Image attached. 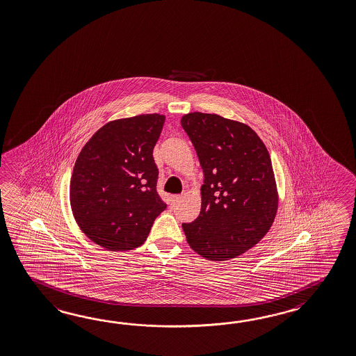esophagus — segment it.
<instances>
[{"instance_id": "obj_1", "label": "esophagus", "mask_w": 356, "mask_h": 356, "mask_svg": "<svg viewBox=\"0 0 356 356\" xmlns=\"http://www.w3.org/2000/svg\"><path fill=\"white\" fill-rule=\"evenodd\" d=\"M181 199H182V196H179V195H173V196H170V205L177 204V202H178Z\"/></svg>"}]
</instances>
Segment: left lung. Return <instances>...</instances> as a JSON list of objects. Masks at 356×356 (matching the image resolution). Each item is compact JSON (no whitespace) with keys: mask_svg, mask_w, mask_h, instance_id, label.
Returning a JSON list of instances; mask_svg holds the SVG:
<instances>
[{"mask_svg":"<svg viewBox=\"0 0 356 356\" xmlns=\"http://www.w3.org/2000/svg\"><path fill=\"white\" fill-rule=\"evenodd\" d=\"M181 124L205 177L200 215L182 224L187 242L213 261L238 257L264 237L277 214L269 152L248 125L223 116L190 113Z\"/></svg>","mask_w":356,"mask_h":356,"instance_id":"left-lung-1","label":"left lung"}]
</instances>
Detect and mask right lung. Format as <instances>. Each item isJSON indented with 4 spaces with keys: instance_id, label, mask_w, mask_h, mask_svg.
<instances>
[{
    "instance_id": "obj_1",
    "label": "right lung",
    "mask_w": 356,
    "mask_h": 356,
    "mask_svg": "<svg viewBox=\"0 0 356 356\" xmlns=\"http://www.w3.org/2000/svg\"><path fill=\"white\" fill-rule=\"evenodd\" d=\"M165 116L110 122L84 145L70 181V207L83 233L110 251L141 246L166 209L152 156Z\"/></svg>"
}]
</instances>
